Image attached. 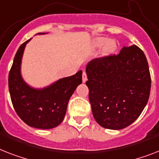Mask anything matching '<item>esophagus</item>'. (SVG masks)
<instances>
[{
  "label": "esophagus",
  "mask_w": 159,
  "mask_h": 159,
  "mask_svg": "<svg viewBox=\"0 0 159 159\" xmlns=\"http://www.w3.org/2000/svg\"><path fill=\"white\" fill-rule=\"evenodd\" d=\"M87 75H86V72L83 71V75H82V80L83 83H85L87 81Z\"/></svg>",
  "instance_id": "34e87169"
}]
</instances>
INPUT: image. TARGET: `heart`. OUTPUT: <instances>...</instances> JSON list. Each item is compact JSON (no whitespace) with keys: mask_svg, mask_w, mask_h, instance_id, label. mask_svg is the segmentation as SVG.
<instances>
[{"mask_svg":"<svg viewBox=\"0 0 159 159\" xmlns=\"http://www.w3.org/2000/svg\"><path fill=\"white\" fill-rule=\"evenodd\" d=\"M93 45L97 48H100L104 46L103 52L105 54L113 53L117 47V44L115 40H108L107 38L104 37H98L95 39L93 41Z\"/></svg>","mask_w":159,"mask_h":159,"instance_id":"1","label":"heart"}]
</instances>
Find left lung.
<instances>
[{"label": "left lung", "mask_w": 159, "mask_h": 159, "mask_svg": "<svg viewBox=\"0 0 159 159\" xmlns=\"http://www.w3.org/2000/svg\"><path fill=\"white\" fill-rule=\"evenodd\" d=\"M89 102L95 120L102 128H127L147 104L151 87L145 53L135 44L119 54L95 58L86 66Z\"/></svg>", "instance_id": "8db88e82"}]
</instances>
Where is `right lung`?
Here are the masks:
<instances>
[{"instance_id": "1", "label": "right lung", "mask_w": 159, "mask_h": 159, "mask_svg": "<svg viewBox=\"0 0 159 159\" xmlns=\"http://www.w3.org/2000/svg\"><path fill=\"white\" fill-rule=\"evenodd\" d=\"M46 33H38L44 35ZM24 42L17 51L9 74V90L14 108L25 124L39 129H51L63 121L68 102L82 83V70L59 79L50 85L35 89L25 82L21 74Z\"/></svg>"}]
</instances>
